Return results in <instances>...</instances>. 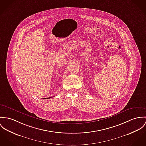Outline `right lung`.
<instances>
[{
  "mask_svg": "<svg viewBox=\"0 0 146 146\" xmlns=\"http://www.w3.org/2000/svg\"><path fill=\"white\" fill-rule=\"evenodd\" d=\"M53 98V96H52V97H50V98H47V99H50V98Z\"/></svg>",
  "mask_w": 146,
  "mask_h": 146,
  "instance_id": "1",
  "label": "right lung"
}]
</instances>
